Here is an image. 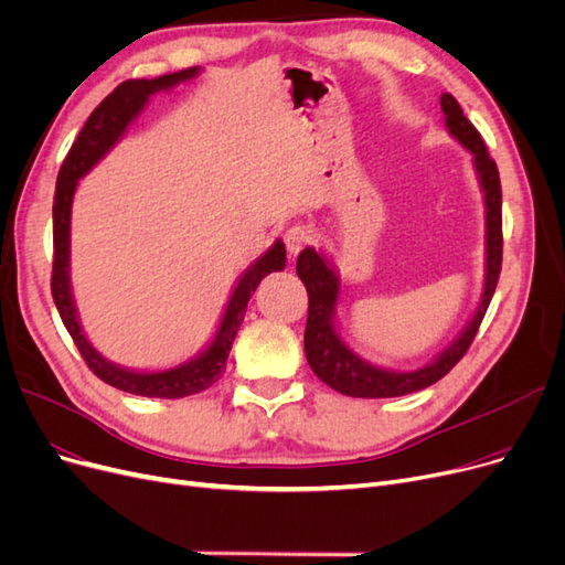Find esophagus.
Returning a JSON list of instances; mask_svg holds the SVG:
<instances>
[{
    "label": "esophagus",
    "mask_w": 565,
    "mask_h": 565,
    "mask_svg": "<svg viewBox=\"0 0 565 565\" xmlns=\"http://www.w3.org/2000/svg\"><path fill=\"white\" fill-rule=\"evenodd\" d=\"M315 239H317V230L311 227V225H307V223L290 225V227L286 230V235H284V242H286V248H288L290 256H298L300 250H302L307 244L315 242Z\"/></svg>",
    "instance_id": "1"
}]
</instances>
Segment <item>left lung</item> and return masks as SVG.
Wrapping results in <instances>:
<instances>
[{
  "instance_id": "1",
  "label": "left lung",
  "mask_w": 565,
  "mask_h": 565,
  "mask_svg": "<svg viewBox=\"0 0 565 565\" xmlns=\"http://www.w3.org/2000/svg\"><path fill=\"white\" fill-rule=\"evenodd\" d=\"M440 107L445 114V125L454 139L463 143V149L472 153L475 172L484 193V288L482 298L475 309L470 323L461 330L447 349L419 367V370H386L372 365L361 359L356 351H351L349 344L340 338L335 328V307L340 298V275L338 269L328 263L321 250L307 246L298 256V277L302 279L309 309H307V328H305V356L309 367L315 370L317 377L351 398H398L414 391H422L445 374L466 356L470 349L479 323H482L493 290L500 275V263H503V193H500V177L498 167L491 160L487 146L475 130V125L463 116L461 104L454 95L443 93Z\"/></svg>"
}]
</instances>
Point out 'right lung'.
<instances>
[{"label":"right lung","mask_w":565,"mask_h":565,"mask_svg":"<svg viewBox=\"0 0 565 565\" xmlns=\"http://www.w3.org/2000/svg\"><path fill=\"white\" fill-rule=\"evenodd\" d=\"M198 67L181 70L174 74H164L158 78H132L125 81L109 95L104 97L99 107L90 114V118L83 125L76 141L62 162L55 183V198H53V277H51V294L53 302L60 311V319L65 323L67 332L72 335L76 349L81 351L83 361L97 374L102 382H107L114 388L125 393L146 395V398H185V395H195L216 384L227 363V353L233 349L237 330L244 321V311L256 294L258 284L269 275V271H279L286 265V246L281 239L271 244L265 254L250 265L239 277L233 296L227 300L223 311L221 326L216 330L214 340L188 363H181L170 370L158 372H139L116 365L107 361L102 353L83 335L76 305L72 296L70 284V223H72V200L76 193L78 179L86 177L93 167L107 156L114 143L122 137L125 128L141 114V109L149 104L151 95L158 90H167L177 86L181 81L198 76Z\"/></svg>","instance_id":"1"}]
</instances>
